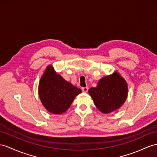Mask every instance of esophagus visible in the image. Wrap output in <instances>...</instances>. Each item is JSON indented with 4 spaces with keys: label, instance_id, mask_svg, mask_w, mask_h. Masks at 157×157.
Listing matches in <instances>:
<instances>
[{
    "label": "esophagus",
    "instance_id": "1",
    "mask_svg": "<svg viewBox=\"0 0 157 157\" xmlns=\"http://www.w3.org/2000/svg\"><path fill=\"white\" fill-rule=\"evenodd\" d=\"M88 89H89V88H88L87 87H82V91L83 92H85V93H87L88 91Z\"/></svg>",
    "mask_w": 157,
    "mask_h": 157
}]
</instances>
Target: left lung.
<instances>
[{
	"label": "left lung",
	"mask_w": 157,
	"mask_h": 157,
	"mask_svg": "<svg viewBox=\"0 0 157 157\" xmlns=\"http://www.w3.org/2000/svg\"><path fill=\"white\" fill-rule=\"evenodd\" d=\"M95 105L103 113L118 109L126 101L128 94L127 82L117 72L99 80L98 86L88 91Z\"/></svg>",
	"instance_id": "left-lung-1"
}]
</instances>
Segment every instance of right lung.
<instances>
[{
	"instance_id": "obj_1",
	"label": "right lung",
	"mask_w": 157,
	"mask_h": 157,
	"mask_svg": "<svg viewBox=\"0 0 157 157\" xmlns=\"http://www.w3.org/2000/svg\"><path fill=\"white\" fill-rule=\"evenodd\" d=\"M82 90L57 74L48 66L40 80L38 94L44 107L54 114L66 112Z\"/></svg>"
}]
</instances>
